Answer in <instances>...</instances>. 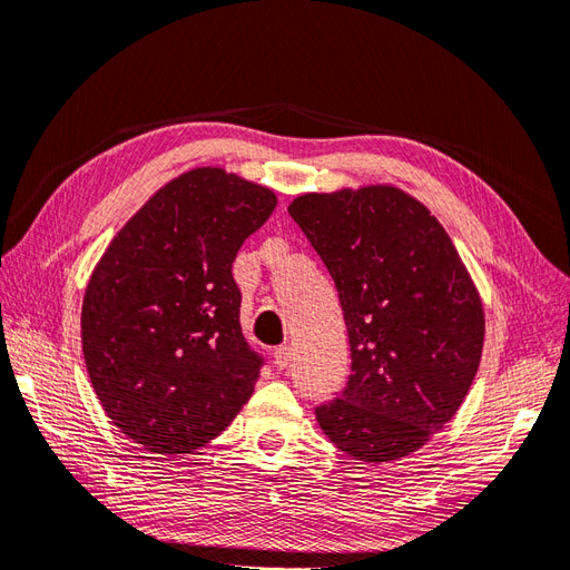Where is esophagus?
Instances as JSON below:
<instances>
[{
	"label": "esophagus",
	"mask_w": 570,
	"mask_h": 570,
	"mask_svg": "<svg viewBox=\"0 0 570 570\" xmlns=\"http://www.w3.org/2000/svg\"><path fill=\"white\" fill-rule=\"evenodd\" d=\"M273 360H276V367H278V370L289 367V362H292V348H289V346H278L276 351H273Z\"/></svg>",
	"instance_id": "obj_1"
}]
</instances>
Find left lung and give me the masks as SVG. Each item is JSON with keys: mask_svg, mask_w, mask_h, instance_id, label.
<instances>
[{"mask_svg": "<svg viewBox=\"0 0 570 570\" xmlns=\"http://www.w3.org/2000/svg\"><path fill=\"white\" fill-rule=\"evenodd\" d=\"M336 285L351 376L317 404L325 435L364 463L421 449L480 367L484 308L442 224L395 187L304 194L287 208Z\"/></svg>", "mask_w": 570, "mask_h": 570, "instance_id": "8db88e82", "label": "left lung"}]
</instances>
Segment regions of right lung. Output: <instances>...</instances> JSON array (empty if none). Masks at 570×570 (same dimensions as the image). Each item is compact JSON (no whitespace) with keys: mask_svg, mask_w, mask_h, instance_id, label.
<instances>
[{"mask_svg":"<svg viewBox=\"0 0 570 570\" xmlns=\"http://www.w3.org/2000/svg\"><path fill=\"white\" fill-rule=\"evenodd\" d=\"M276 203L238 175L196 168L105 249L83 294L81 346L105 414L135 444L191 453L253 395L264 357L243 336L232 266Z\"/></svg>","mask_w":570,"mask_h":570,"instance_id":"right-lung-1","label":"right lung"}]
</instances>
